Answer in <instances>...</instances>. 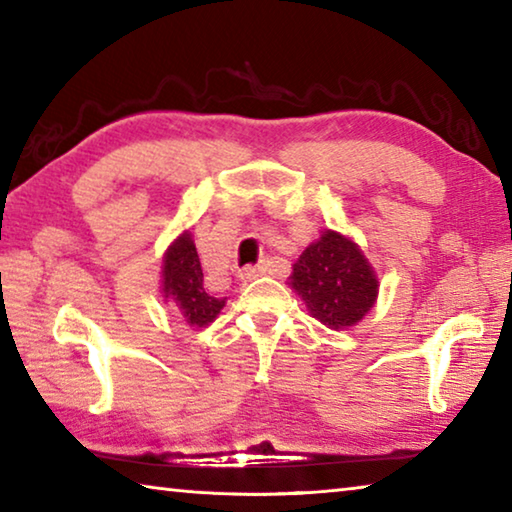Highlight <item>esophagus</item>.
Returning a JSON list of instances; mask_svg holds the SVG:
<instances>
[{
	"label": "esophagus",
	"mask_w": 512,
	"mask_h": 512,
	"mask_svg": "<svg viewBox=\"0 0 512 512\" xmlns=\"http://www.w3.org/2000/svg\"><path fill=\"white\" fill-rule=\"evenodd\" d=\"M266 273V264H255V266H246V268H241L239 271V277L241 280H255V277H259V275H264Z\"/></svg>",
	"instance_id": "esophagus-1"
}]
</instances>
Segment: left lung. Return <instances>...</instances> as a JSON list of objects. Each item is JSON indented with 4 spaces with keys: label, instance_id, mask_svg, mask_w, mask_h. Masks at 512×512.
<instances>
[{
    "label": "left lung",
    "instance_id": "obj_1",
    "mask_svg": "<svg viewBox=\"0 0 512 512\" xmlns=\"http://www.w3.org/2000/svg\"><path fill=\"white\" fill-rule=\"evenodd\" d=\"M289 284L309 314L336 332L357 325L379 293L377 275L361 248L334 230H325L302 250Z\"/></svg>",
    "mask_w": 512,
    "mask_h": 512
}]
</instances>
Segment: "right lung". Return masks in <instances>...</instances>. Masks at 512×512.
Here are the masks:
<instances>
[{
    "instance_id": "right-lung-1",
    "label": "right lung",
    "mask_w": 512,
    "mask_h": 512,
    "mask_svg": "<svg viewBox=\"0 0 512 512\" xmlns=\"http://www.w3.org/2000/svg\"><path fill=\"white\" fill-rule=\"evenodd\" d=\"M162 298L178 309L189 327L210 325L225 307V298H214L203 287V268L192 232H183L164 253Z\"/></svg>"
}]
</instances>
